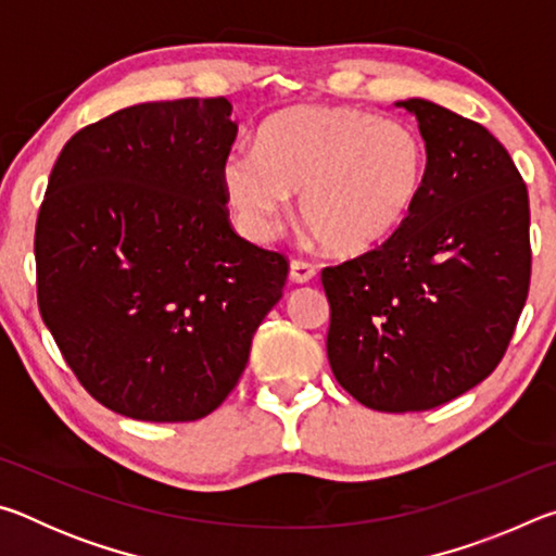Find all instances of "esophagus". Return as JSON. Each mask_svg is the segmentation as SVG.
Listing matches in <instances>:
<instances>
[{
    "label": "esophagus",
    "instance_id": "34e87169",
    "mask_svg": "<svg viewBox=\"0 0 556 556\" xmlns=\"http://www.w3.org/2000/svg\"><path fill=\"white\" fill-rule=\"evenodd\" d=\"M316 277V267L308 265V262H291L289 265V279L294 285H308Z\"/></svg>",
    "mask_w": 556,
    "mask_h": 556
}]
</instances>
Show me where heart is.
<instances>
[{
	"label": "heart",
	"instance_id": "b5f03b06",
	"mask_svg": "<svg viewBox=\"0 0 556 556\" xmlns=\"http://www.w3.org/2000/svg\"><path fill=\"white\" fill-rule=\"evenodd\" d=\"M425 137L357 108H289L255 149L223 159L220 184L244 238L265 242L299 195V213L333 255H365L397 232L425 193Z\"/></svg>",
	"mask_w": 556,
	"mask_h": 556
}]
</instances>
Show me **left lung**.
I'll return each instance as SVG.
<instances>
[{
    "mask_svg": "<svg viewBox=\"0 0 556 556\" xmlns=\"http://www.w3.org/2000/svg\"><path fill=\"white\" fill-rule=\"evenodd\" d=\"M427 142L425 193L368 255L326 267L336 380L378 412L456 400L495 370L530 289V201L505 147L437 102H394Z\"/></svg>",
    "mask_w": 556,
    "mask_h": 556,
    "instance_id": "obj_1",
    "label": "left lung"
}]
</instances>
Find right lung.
Wrapping results in <instances>:
<instances>
[{"mask_svg": "<svg viewBox=\"0 0 556 556\" xmlns=\"http://www.w3.org/2000/svg\"><path fill=\"white\" fill-rule=\"evenodd\" d=\"M225 98L125 108L65 142L36 220L43 324L92 397L193 421L228 397L289 265L230 228Z\"/></svg>", "mask_w": 556, "mask_h": 556, "instance_id": "add662e5", "label": "right lung"}]
</instances>
